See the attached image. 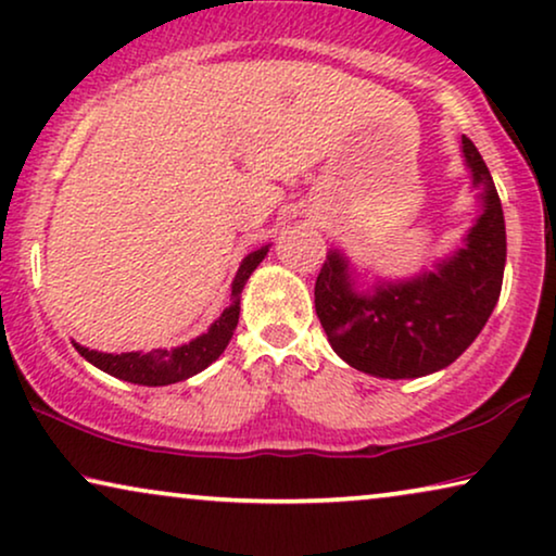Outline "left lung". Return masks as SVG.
<instances>
[{"label": "left lung", "instance_id": "left-lung-1", "mask_svg": "<svg viewBox=\"0 0 556 556\" xmlns=\"http://www.w3.org/2000/svg\"><path fill=\"white\" fill-rule=\"evenodd\" d=\"M463 162L481 212L453 253L417 276L364 283L354 263L329 250L316 278V314L349 367L382 379H415L453 364L496 308L506 265L504 210L489 166L463 136Z\"/></svg>", "mask_w": 556, "mask_h": 556}]
</instances>
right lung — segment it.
I'll use <instances>...</instances> for the list:
<instances>
[{
	"label": "right lung",
	"instance_id": "right-lung-1",
	"mask_svg": "<svg viewBox=\"0 0 556 556\" xmlns=\"http://www.w3.org/2000/svg\"><path fill=\"white\" fill-rule=\"evenodd\" d=\"M270 245H263L242 257L238 273H235L232 286H230V306H227L219 318L210 324V329L200 333V337L189 341V344L174 346V349H154V352H124V354H109V352H96V349L80 346L78 341H73V346L78 349L83 359L93 364L105 375L124 379L131 384L143 387H166L185 382V379L200 375L202 369H207L212 362L219 359V354L225 352L230 344L235 326L240 318V293L245 288L248 278L253 276V270L265 261Z\"/></svg>",
	"mask_w": 556,
	"mask_h": 556
}]
</instances>
